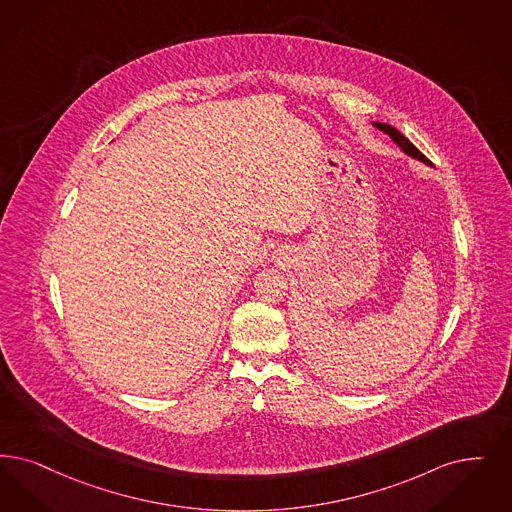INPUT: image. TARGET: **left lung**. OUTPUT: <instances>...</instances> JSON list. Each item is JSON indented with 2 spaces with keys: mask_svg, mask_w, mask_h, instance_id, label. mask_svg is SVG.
<instances>
[{
  "mask_svg": "<svg viewBox=\"0 0 512 512\" xmlns=\"http://www.w3.org/2000/svg\"><path fill=\"white\" fill-rule=\"evenodd\" d=\"M375 127H379L381 131H385L387 135H389L390 139L394 141V143L398 144L406 154H409L411 158H417L419 162H425V164H430L429 158L417 148V146H413V144L409 143L408 139L398 131V129H394L392 125L389 123H375Z\"/></svg>",
  "mask_w": 512,
  "mask_h": 512,
  "instance_id": "left-lung-1",
  "label": "left lung"
}]
</instances>
